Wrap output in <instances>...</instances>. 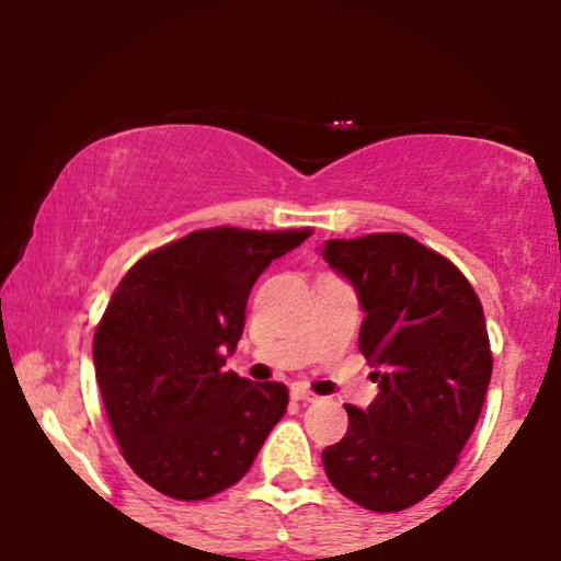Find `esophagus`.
Here are the masks:
<instances>
[{
    "label": "esophagus",
    "instance_id": "obj_1",
    "mask_svg": "<svg viewBox=\"0 0 561 561\" xmlns=\"http://www.w3.org/2000/svg\"><path fill=\"white\" fill-rule=\"evenodd\" d=\"M293 398H295V401H302V403H317L319 401V396H313V392L306 390V388H295Z\"/></svg>",
    "mask_w": 561,
    "mask_h": 561
}]
</instances>
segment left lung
<instances>
[{"instance_id":"left-lung-1","label":"left lung","mask_w":561,"mask_h":561,"mask_svg":"<svg viewBox=\"0 0 561 561\" xmlns=\"http://www.w3.org/2000/svg\"><path fill=\"white\" fill-rule=\"evenodd\" d=\"M321 259L356 289L358 347L379 382L369 409L345 405L324 472L358 506L401 512L448 478L480 420L493 371L485 313L467 276L414 237L327 240Z\"/></svg>"}]
</instances>
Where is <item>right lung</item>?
Listing matches in <instances>:
<instances>
[{
    "mask_svg": "<svg viewBox=\"0 0 561 561\" xmlns=\"http://www.w3.org/2000/svg\"><path fill=\"white\" fill-rule=\"evenodd\" d=\"M308 229H199L152 250L115 287L94 371L121 454L147 485L203 501L240 482L285 416L282 382L224 371L255 279Z\"/></svg>",
    "mask_w": 561,
    "mask_h": 561,
    "instance_id": "1",
    "label": "right lung"
}]
</instances>
